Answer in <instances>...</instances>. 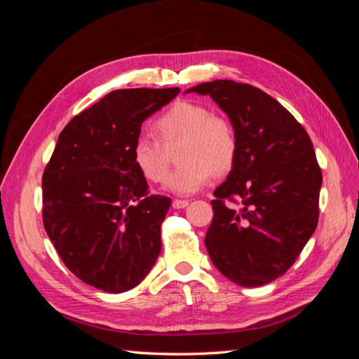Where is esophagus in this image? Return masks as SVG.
<instances>
[{"label":"esophagus","mask_w":359,"mask_h":359,"mask_svg":"<svg viewBox=\"0 0 359 359\" xmlns=\"http://www.w3.org/2000/svg\"><path fill=\"white\" fill-rule=\"evenodd\" d=\"M188 204H190V202L185 201V199H174L172 201V207L174 208H185Z\"/></svg>","instance_id":"esophagus-1"}]
</instances>
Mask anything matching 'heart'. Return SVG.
Masks as SVG:
<instances>
[{
  "label": "heart",
  "mask_w": 359,
  "mask_h": 359,
  "mask_svg": "<svg viewBox=\"0 0 359 359\" xmlns=\"http://www.w3.org/2000/svg\"><path fill=\"white\" fill-rule=\"evenodd\" d=\"M154 128L158 140L141 135L132 147L135 166L154 184L165 182L169 157L165 147L179 141L175 158L180 163L168 180L175 194H193L204 187L210 174L229 172L238 154V135L224 116L212 114L205 105L182 100L157 117Z\"/></svg>",
  "instance_id": "obj_1"
}]
</instances>
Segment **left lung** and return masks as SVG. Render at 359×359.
Masks as SVG:
<instances>
[{
    "mask_svg": "<svg viewBox=\"0 0 359 359\" xmlns=\"http://www.w3.org/2000/svg\"><path fill=\"white\" fill-rule=\"evenodd\" d=\"M187 93L210 95L238 135L236 163L210 202L208 256L242 287L275 281L295 264L318 223L322 169L309 135L251 84L215 80Z\"/></svg>",
    "mask_w": 359,
    "mask_h": 359,
    "instance_id": "obj_1",
    "label": "left lung"
}]
</instances>
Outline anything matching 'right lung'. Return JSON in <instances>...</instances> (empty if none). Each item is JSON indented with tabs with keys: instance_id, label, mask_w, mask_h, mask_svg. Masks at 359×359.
<instances>
[{
	"instance_id": "right-lung-1",
	"label": "right lung",
	"mask_w": 359,
	"mask_h": 359,
	"mask_svg": "<svg viewBox=\"0 0 359 359\" xmlns=\"http://www.w3.org/2000/svg\"><path fill=\"white\" fill-rule=\"evenodd\" d=\"M179 88L117 89L76 114L42 175V219L67 269L109 293L138 285L161 251L171 199L149 194L132 147Z\"/></svg>"
}]
</instances>
